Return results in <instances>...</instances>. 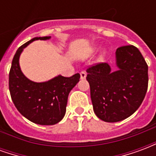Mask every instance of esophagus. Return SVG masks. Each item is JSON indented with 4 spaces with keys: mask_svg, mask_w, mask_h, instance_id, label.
I'll use <instances>...</instances> for the list:
<instances>
[{
    "mask_svg": "<svg viewBox=\"0 0 156 156\" xmlns=\"http://www.w3.org/2000/svg\"><path fill=\"white\" fill-rule=\"evenodd\" d=\"M86 76H87V73L85 71H82L80 73V78H81V79H84L86 78Z\"/></svg>",
    "mask_w": 156,
    "mask_h": 156,
    "instance_id": "34e87169",
    "label": "esophagus"
}]
</instances>
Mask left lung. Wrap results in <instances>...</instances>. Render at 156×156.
<instances>
[{
  "label": "left lung",
  "instance_id": "1",
  "mask_svg": "<svg viewBox=\"0 0 156 156\" xmlns=\"http://www.w3.org/2000/svg\"><path fill=\"white\" fill-rule=\"evenodd\" d=\"M119 69L111 72L106 62L87 68V80L95 115L109 123L121 121L137 110L148 88V65L140 50L133 45L116 50Z\"/></svg>",
  "mask_w": 156,
  "mask_h": 156
}]
</instances>
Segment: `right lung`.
<instances>
[{"mask_svg":"<svg viewBox=\"0 0 156 156\" xmlns=\"http://www.w3.org/2000/svg\"><path fill=\"white\" fill-rule=\"evenodd\" d=\"M49 38L35 37L21 46L14 55L9 73V90L16 108L27 119L41 125H52L62 120L68 94L80 78L79 73L70 78L59 75L50 81L35 83L23 75L19 66V57L23 48L35 40Z\"/></svg>","mask_w":156,"mask_h":156,"instance_id":"right-lung-1","label":"right lung"}]
</instances>
